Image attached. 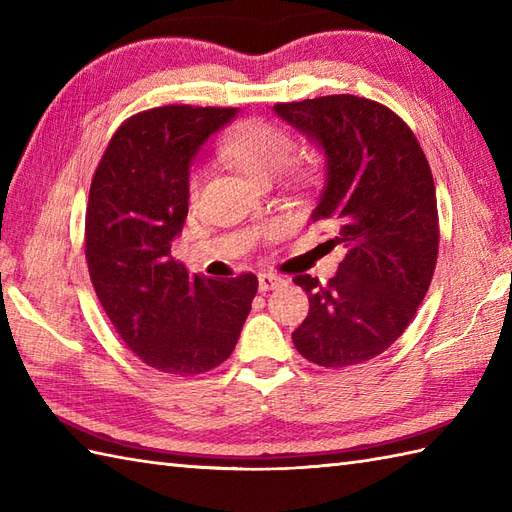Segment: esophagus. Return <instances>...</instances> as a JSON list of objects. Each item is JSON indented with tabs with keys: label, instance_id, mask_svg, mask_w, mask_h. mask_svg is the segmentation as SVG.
I'll return each instance as SVG.
<instances>
[{
	"label": "esophagus",
	"instance_id": "34e87169",
	"mask_svg": "<svg viewBox=\"0 0 512 512\" xmlns=\"http://www.w3.org/2000/svg\"><path fill=\"white\" fill-rule=\"evenodd\" d=\"M279 286H284V279L273 275V273H262L259 275V290L268 292V290H275Z\"/></svg>",
	"mask_w": 512,
	"mask_h": 512
}]
</instances>
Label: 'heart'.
Masks as SVG:
<instances>
[{
  "mask_svg": "<svg viewBox=\"0 0 512 512\" xmlns=\"http://www.w3.org/2000/svg\"><path fill=\"white\" fill-rule=\"evenodd\" d=\"M292 149H295V143H292L290 134L264 121L239 123L222 138L220 147H217L228 165H233L244 176L259 184L273 180L288 165ZM312 176V165L297 162V165L288 167V180L295 184L308 182ZM195 189H198V176L191 178V191L195 193Z\"/></svg>",
  "mask_w": 512,
  "mask_h": 512,
  "instance_id": "b5f03b06",
  "label": "heart"
}]
</instances>
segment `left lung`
I'll return each instance as SVG.
<instances>
[{"mask_svg":"<svg viewBox=\"0 0 512 512\" xmlns=\"http://www.w3.org/2000/svg\"><path fill=\"white\" fill-rule=\"evenodd\" d=\"M275 112L323 149L325 184L310 215L336 231V275H299L310 312L292 332L301 356L347 367L383 354L407 330L438 259V206L429 162L389 107L352 94L277 103Z\"/></svg>","mask_w":512,"mask_h":512,"instance_id":"8db88e82","label":"left lung"}]
</instances>
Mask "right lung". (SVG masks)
Instances as JSON below:
<instances>
[{"mask_svg": "<svg viewBox=\"0 0 512 512\" xmlns=\"http://www.w3.org/2000/svg\"><path fill=\"white\" fill-rule=\"evenodd\" d=\"M237 107L165 105L116 129L94 171L85 259L125 345L158 372L193 376L233 354L257 292L253 273L189 275L171 242L189 213V169Z\"/></svg>", "mask_w": 512, "mask_h": 512, "instance_id": "1", "label": "right lung"}]
</instances>
